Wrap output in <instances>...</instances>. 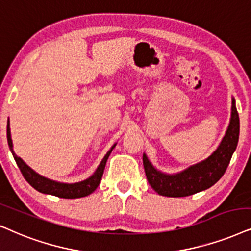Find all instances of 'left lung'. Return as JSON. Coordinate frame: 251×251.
<instances>
[{"label": "left lung", "instance_id": "obj_1", "mask_svg": "<svg viewBox=\"0 0 251 251\" xmlns=\"http://www.w3.org/2000/svg\"><path fill=\"white\" fill-rule=\"evenodd\" d=\"M240 134V119L235 98H231L230 120L225 136L210 156L192 164L182 171L167 174L158 170L144 153V167L149 185L158 195L166 197H186L211 188L223 177L230 158L237 147Z\"/></svg>", "mask_w": 251, "mask_h": 251}]
</instances>
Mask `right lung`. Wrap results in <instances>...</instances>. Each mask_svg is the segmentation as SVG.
<instances>
[{
    "mask_svg": "<svg viewBox=\"0 0 251 251\" xmlns=\"http://www.w3.org/2000/svg\"><path fill=\"white\" fill-rule=\"evenodd\" d=\"M7 139H8V145L10 148V151L14 156L16 163H17L18 168H20L21 173L23 174L24 178L26 179V182L30 184L32 188H34L37 191L41 193H45V195H52L60 197V198H66V199H74V198H81V197H85L90 193H93L95 190L97 189V186L100 185V179H102L104 169H105V164L107 158H109L112 149L116 147L115 144L112 147L110 148V151L105 154V156L103 157V160L100 161V163L98 164L97 169L95 170V173L91 176H89L88 178H85L81 182H75V183H63V182H56V180L50 179L47 177H44L36 173L32 168H30L26 163L22 160L21 157H18L14 151V145H12L11 140V132H10V122L8 120L7 125Z\"/></svg>",
    "mask_w": 251,
    "mask_h": 251,
    "instance_id": "obj_1",
    "label": "right lung"
}]
</instances>
